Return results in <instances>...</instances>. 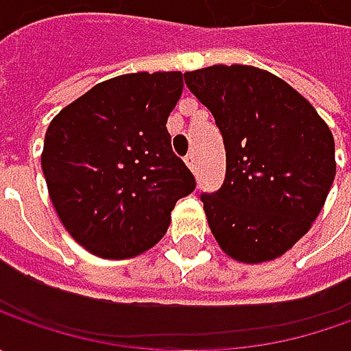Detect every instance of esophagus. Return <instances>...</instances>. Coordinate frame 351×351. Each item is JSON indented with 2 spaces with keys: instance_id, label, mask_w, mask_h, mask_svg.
I'll return each mask as SVG.
<instances>
[{
  "instance_id": "obj_1",
  "label": "esophagus",
  "mask_w": 351,
  "mask_h": 351,
  "mask_svg": "<svg viewBox=\"0 0 351 351\" xmlns=\"http://www.w3.org/2000/svg\"><path fill=\"white\" fill-rule=\"evenodd\" d=\"M185 164H187V168L191 169V171H195V166H197L195 154H187V156H185Z\"/></svg>"
}]
</instances>
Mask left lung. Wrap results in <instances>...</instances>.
Listing matches in <instances>:
<instances>
[{"instance_id":"1","label":"left lung","mask_w":351,"mask_h":351,"mask_svg":"<svg viewBox=\"0 0 351 351\" xmlns=\"http://www.w3.org/2000/svg\"><path fill=\"white\" fill-rule=\"evenodd\" d=\"M226 150V176L203 193L210 232L236 262L276 260L313 226L334 176V138L317 109L281 77L254 66L185 72Z\"/></svg>"}]
</instances>
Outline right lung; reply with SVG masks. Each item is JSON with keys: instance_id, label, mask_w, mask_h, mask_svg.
I'll return each mask as SVG.
<instances>
[{"instance_id": "1", "label": "right lung", "mask_w": 351, "mask_h": 351, "mask_svg": "<svg viewBox=\"0 0 351 351\" xmlns=\"http://www.w3.org/2000/svg\"><path fill=\"white\" fill-rule=\"evenodd\" d=\"M182 91V72L117 75L52 119L40 156L48 195L91 254L125 260L150 250L178 199L195 189L166 128Z\"/></svg>"}]
</instances>
